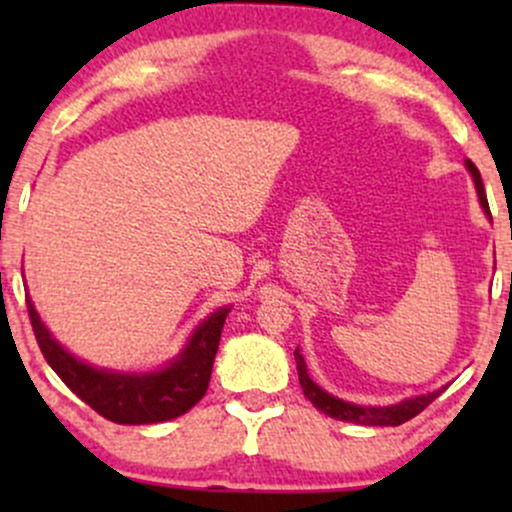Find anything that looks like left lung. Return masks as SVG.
<instances>
[{"label":"left lung","mask_w":512,"mask_h":512,"mask_svg":"<svg viewBox=\"0 0 512 512\" xmlns=\"http://www.w3.org/2000/svg\"><path fill=\"white\" fill-rule=\"evenodd\" d=\"M467 170L472 173L474 178V185H477V195H479V202L481 207H484L486 214H489V202H486V192H484V182H481V175H479V168L474 166L472 161H467ZM293 356H296V368H298V383L303 387V395L313 402L315 409H320L322 414L332 416V419H339V421H349V424H361V426H399L404 424V421L414 419L416 414H421L428 404L436 399L440 392L445 390V387H440L436 392H428V395H419V397H411V399H404V402L399 404H390V407H361V404H351V402H344V399L330 395V392L322 390L320 385H315L313 380H310L308 375V368H305V361L301 356V351H293Z\"/></svg>","instance_id":"1"}]
</instances>
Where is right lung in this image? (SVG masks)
Returning <instances> with one entry per match:
<instances>
[{"instance_id":"add662e5","label":"right lung","mask_w":512,"mask_h":512,"mask_svg":"<svg viewBox=\"0 0 512 512\" xmlns=\"http://www.w3.org/2000/svg\"><path fill=\"white\" fill-rule=\"evenodd\" d=\"M28 315L45 361L62 378V383L84 399L91 409L115 424H158L178 419L207 395L214 356L226 315L231 308H219L192 332L190 342L178 358L154 373H117L88 366L69 354L40 322L31 298H26Z\"/></svg>"}]
</instances>
